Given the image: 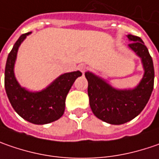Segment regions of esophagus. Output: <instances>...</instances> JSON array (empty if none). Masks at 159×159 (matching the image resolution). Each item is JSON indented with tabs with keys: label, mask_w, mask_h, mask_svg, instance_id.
Returning <instances> with one entry per match:
<instances>
[{
	"label": "esophagus",
	"mask_w": 159,
	"mask_h": 159,
	"mask_svg": "<svg viewBox=\"0 0 159 159\" xmlns=\"http://www.w3.org/2000/svg\"><path fill=\"white\" fill-rule=\"evenodd\" d=\"M78 69H79L80 71L83 73V74H84L87 69V66L85 64H80L79 66H78Z\"/></svg>",
	"instance_id": "obj_1"
}]
</instances>
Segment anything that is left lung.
I'll list each match as a JSON object with an SVG mask.
<instances>
[{
	"mask_svg": "<svg viewBox=\"0 0 159 159\" xmlns=\"http://www.w3.org/2000/svg\"><path fill=\"white\" fill-rule=\"evenodd\" d=\"M129 47L142 59L144 75L134 89L118 90L91 72H85L88 96L93 113L99 119L111 125H122L136 117L145 107L154 87L152 58L142 40L127 35Z\"/></svg>",
	"mask_w": 159,
	"mask_h": 159,
	"instance_id": "1",
	"label": "left lung"
}]
</instances>
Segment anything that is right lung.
Wrapping results in <instances>:
<instances>
[{"mask_svg":"<svg viewBox=\"0 0 159 159\" xmlns=\"http://www.w3.org/2000/svg\"><path fill=\"white\" fill-rule=\"evenodd\" d=\"M30 34H22L10 52L5 66L4 84L11 106L17 114L32 124L45 125L58 120L64 114L66 95L82 73L63 74L41 92L33 93L22 88L15 77L14 65L19 45Z\"/></svg>","mask_w":159,"mask_h":159,"instance_id":"obj_1","label":"right lung"}]
</instances>
